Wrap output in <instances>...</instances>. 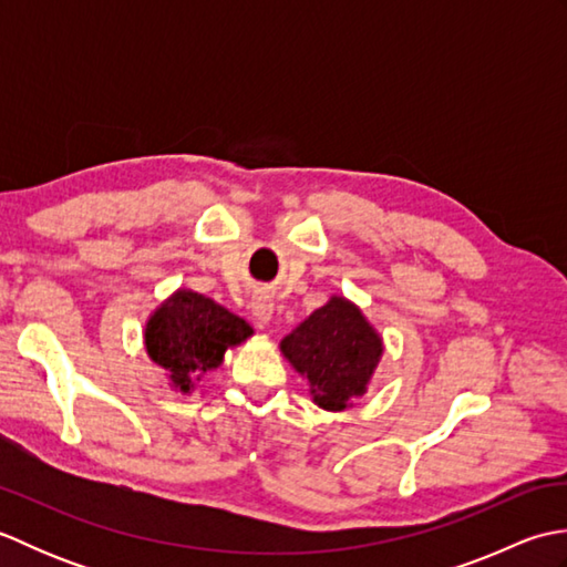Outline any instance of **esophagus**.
I'll return each mask as SVG.
<instances>
[{
    "label": "esophagus",
    "mask_w": 567,
    "mask_h": 567,
    "mask_svg": "<svg viewBox=\"0 0 567 567\" xmlns=\"http://www.w3.org/2000/svg\"><path fill=\"white\" fill-rule=\"evenodd\" d=\"M272 309H275V305L268 295H256L250 299L252 317H256L260 323H268L272 319Z\"/></svg>",
    "instance_id": "34e87169"
}]
</instances>
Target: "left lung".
<instances>
[{
	"label": "left lung",
	"instance_id": "obj_1",
	"mask_svg": "<svg viewBox=\"0 0 567 567\" xmlns=\"http://www.w3.org/2000/svg\"><path fill=\"white\" fill-rule=\"evenodd\" d=\"M282 353L305 375L321 409L341 412L365 392L382 355V339L363 311L343 297H331L287 333Z\"/></svg>",
	"mask_w": 567,
	"mask_h": 567
}]
</instances>
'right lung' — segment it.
I'll return each mask as SVG.
<instances>
[{
    "label": "right lung",
    "instance_id": "1",
    "mask_svg": "<svg viewBox=\"0 0 567 567\" xmlns=\"http://www.w3.org/2000/svg\"><path fill=\"white\" fill-rule=\"evenodd\" d=\"M248 323L214 299L177 290L146 323V351L179 392L195 388L202 372L219 368L226 348L246 341Z\"/></svg>",
    "mask_w": 567,
    "mask_h": 567
}]
</instances>
